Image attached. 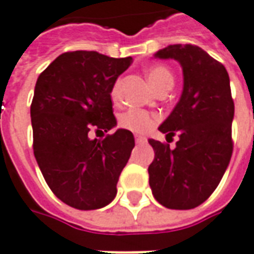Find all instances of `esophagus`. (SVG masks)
<instances>
[{
    "instance_id": "obj_1",
    "label": "esophagus",
    "mask_w": 254,
    "mask_h": 254,
    "mask_svg": "<svg viewBox=\"0 0 254 254\" xmlns=\"http://www.w3.org/2000/svg\"><path fill=\"white\" fill-rule=\"evenodd\" d=\"M134 139H136V143H137V144H141V143H145V141H147V139L143 137V136H136Z\"/></svg>"
}]
</instances>
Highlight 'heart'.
<instances>
[{"label":"heart","instance_id":"obj_1","mask_svg":"<svg viewBox=\"0 0 254 254\" xmlns=\"http://www.w3.org/2000/svg\"><path fill=\"white\" fill-rule=\"evenodd\" d=\"M147 78L150 81L151 86L155 89V92H161V90L172 89L173 82H175V77L173 72L170 71L169 68L164 64L151 65L147 70ZM111 96L113 99H117L118 96V85H114V88L111 90ZM157 121V118L154 115L148 114L141 110H129L127 113L120 117V125L124 129H127L130 132L134 133H144L150 130L154 124Z\"/></svg>","mask_w":254,"mask_h":254}]
</instances>
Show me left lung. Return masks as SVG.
Listing matches in <instances>:
<instances>
[{"label": "left lung", "mask_w": 254, "mask_h": 254, "mask_svg": "<svg viewBox=\"0 0 254 254\" xmlns=\"http://www.w3.org/2000/svg\"><path fill=\"white\" fill-rule=\"evenodd\" d=\"M183 68V92L158 127L176 147L150 139L155 158L148 166L152 195L169 209H194L219 186L232 155L234 100L226 67L196 45H169L155 53Z\"/></svg>", "instance_id": "left-lung-1"}]
</instances>
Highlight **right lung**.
Masks as SVG:
<instances>
[{
    "label": "right lung",
    "mask_w": 254,
    "mask_h": 254,
    "mask_svg": "<svg viewBox=\"0 0 254 254\" xmlns=\"http://www.w3.org/2000/svg\"><path fill=\"white\" fill-rule=\"evenodd\" d=\"M130 64V56L65 52L37 79L30 109L34 155L49 189L68 206L100 209L117 195L134 147L132 132L117 129L102 140L88 134L117 127L111 90Z\"/></svg>",
    "instance_id": "obj_1"
}]
</instances>
